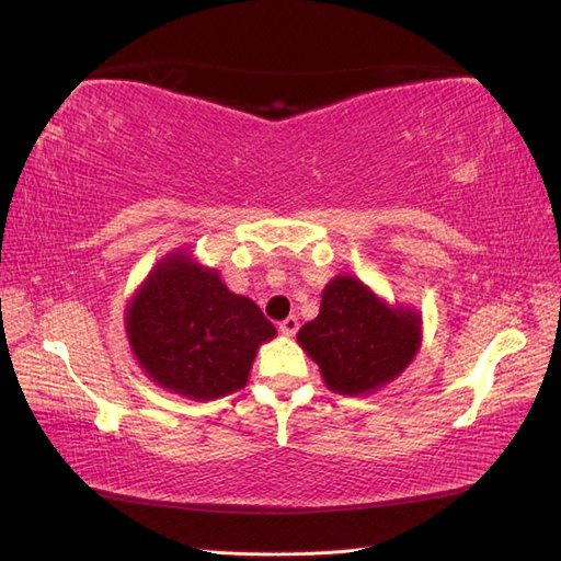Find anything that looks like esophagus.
I'll list each match as a JSON object with an SVG mask.
<instances>
[{
	"label": "esophagus",
	"mask_w": 561,
	"mask_h": 561,
	"mask_svg": "<svg viewBox=\"0 0 561 561\" xmlns=\"http://www.w3.org/2000/svg\"><path fill=\"white\" fill-rule=\"evenodd\" d=\"M285 336H295L297 334V330H299V320L295 318V316H290V318H285L283 322H280V328H278Z\"/></svg>",
	"instance_id": "1"
}]
</instances>
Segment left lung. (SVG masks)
Wrapping results in <instances>:
<instances>
[{"label": "left lung", "instance_id": "obj_1", "mask_svg": "<svg viewBox=\"0 0 561 561\" xmlns=\"http://www.w3.org/2000/svg\"><path fill=\"white\" fill-rule=\"evenodd\" d=\"M421 311L390 304L360 278L339 274L322 290L320 311L297 334L332 393L371 396L416 358Z\"/></svg>", "mask_w": 561, "mask_h": 561}]
</instances>
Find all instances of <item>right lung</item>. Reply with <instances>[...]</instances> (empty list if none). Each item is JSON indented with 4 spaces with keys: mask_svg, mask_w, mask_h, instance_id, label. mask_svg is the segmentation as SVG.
<instances>
[{
    "mask_svg": "<svg viewBox=\"0 0 561 561\" xmlns=\"http://www.w3.org/2000/svg\"><path fill=\"white\" fill-rule=\"evenodd\" d=\"M124 328L145 375L196 402L243 388L260 346L276 336L257 304L231 293L190 248L165 252L149 268L126 304Z\"/></svg>",
    "mask_w": 561,
    "mask_h": 561,
    "instance_id": "add662e5",
    "label": "right lung"
}]
</instances>
